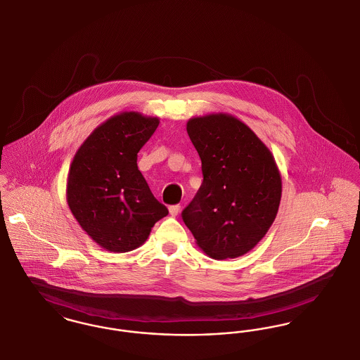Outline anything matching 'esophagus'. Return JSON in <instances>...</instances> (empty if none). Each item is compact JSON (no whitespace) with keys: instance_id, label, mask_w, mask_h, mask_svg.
<instances>
[{"instance_id":"1","label":"esophagus","mask_w":360,"mask_h":360,"mask_svg":"<svg viewBox=\"0 0 360 360\" xmlns=\"http://www.w3.org/2000/svg\"><path fill=\"white\" fill-rule=\"evenodd\" d=\"M179 211H180V206L179 205H174V206L169 207V214H171L172 217H176L179 214Z\"/></svg>"}]
</instances>
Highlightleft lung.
<instances>
[{"mask_svg": "<svg viewBox=\"0 0 360 360\" xmlns=\"http://www.w3.org/2000/svg\"><path fill=\"white\" fill-rule=\"evenodd\" d=\"M187 133L202 160L203 183L183 221L211 259L240 257L276 218L282 176L275 157L249 126L227 112L191 117Z\"/></svg>", "mask_w": 360, "mask_h": 360, "instance_id": "8db88e82", "label": "left lung"}]
</instances>
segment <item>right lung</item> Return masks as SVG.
I'll use <instances>...</instances> for the list:
<instances>
[{"label":"right lung","instance_id":"right-lung-1","mask_svg":"<svg viewBox=\"0 0 360 360\" xmlns=\"http://www.w3.org/2000/svg\"><path fill=\"white\" fill-rule=\"evenodd\" d=\"M160 117L123 111L98 124L70 164L66 202L81 229L103 249L130 252L168 215L136 165Z\"/></svg>","mask_w":360,"mask_h":360}]
</instances>
